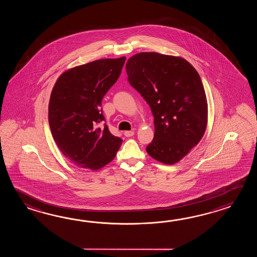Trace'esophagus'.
<instances>
[{"label":"esophagus","mask_w":257,"mask_h":257,"mask_svg":"<svg viewBox=\"0 0 257 257\" xmlns=\"http://www.w3.org/2000/svg\"><path fill=\"white\" fill-rule=\"evenodd\" d=\"M124 135L127 137V138H128V137H132L134 135V131H125V132H124Z\"/></svg>","instance_id":"34e87169"}]
</instances>
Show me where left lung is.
Masks as SVG:
<instances>
[{
    "label": "left lung",
    "mask_w": 257,
    "mask_h": 257,
    "mask_svg": "<svg viewBox=\"0 0 257 257\" xmlns=\"http://www.w3.org/2000/svg\"><path fill=\"white\" fill-rule=\"evenodd\" d=\"M127 81L146 101L154 117V137L146 151L174 164L195 147L206 131L208 103L202 81L186 60L142 52L126 64Z\"/></svg>",
    "instance_id": "left-lung-1"
}]
</instances>
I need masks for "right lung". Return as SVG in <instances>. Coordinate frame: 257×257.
Returning a JSON list of instances; mask_svg holds the SVG:
<instances>
[{"label": "right lung", "mask_w": 257, "mask_h": 257, "mask_svg": "<svg viewBox=\"0 0 257 257\" xmlns=\"http://www.w3.org/2000/svg\"><path fill=\"white\" fill-rule=\"evenodd\" d=\"M126 58L104 59L78 66L60 75L49 104V123L58 147L72 164L98 170L109 164L122 140L104 122L102 100L120 76Z\"/></svg>", "instance_id": "1"}]
</instances>
